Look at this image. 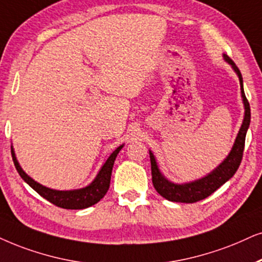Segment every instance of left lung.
I'll return each instance as SVG.
<instances>
[{"mask_svg": "<svg viewBox=\"0 0 262 262\" xmlns=\"http://www.w3.org/2000/svg\"><path fill=\"white\" fill-rule=\"evenodd\" d=\"M225 60L232 66V69L236 72L241 83V93L242 99L244 104V118L243 123L241 125L239 132H238L236 140L231 152L228 156L220 163L213 171L205 175L204 178L198 179V180L191 181V183L185 184H174L168 180L163 174L161 173L158 168L157 162L152 152L150 151V160H151V174H152V184L156 188V191L164 197L165 200L170 202H180V203H194V202L202 201L208 196H210L213 192H215L220 186L230 180L236 173L238 167H239L242 157H243L244 144H246V135L247 130L250 124V106L248 102L246 94L243 89V78L239 69L237 68L236 64L231 60L227 55L224 54Z\"/></svg>", "mask_w": 262, "mask_h": 262, "instance_id": "8db88e82", "label": "left lung"}]
</instances>
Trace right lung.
Returning <instances> with one entry per match:
<instances>
[{
  "label": "right lung",
  "instance_id": "1",
  "mask_svg": "<svg viewBox=\"0 0 262 262\" xmlns=\"http://www.w3.org/2000/svg\"><path fill=\"white\" fill-rule=\"evenodd\" d=\"M123 147V145L118 146L116 150L110 155V157L107 158V161L105 162L104 165L101 167V169L99 170L97 177L94 180L92 181L88 186L83 188H78V190H70V191H58L53 190V188H48L43 185L38 184L37 181H35L34 179L30 178L24 170L21 169V167L19 165V162L16 161L14 150L12 148V157L14 165L18 170L19 175H20L23 180L29 185L30 187H32L37 192L39 196L51 202L57 207L64 208V209H84V208L92 207L95 203H98L102 197L106 194V192L110 187V180H111V173H112V167H114L115 160L117 157L118 152L121 151V148Z\"/></svg>",
  "mask_w": 262,
  "mask_h": 262
}]
</instances>
